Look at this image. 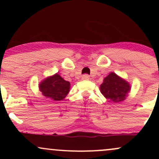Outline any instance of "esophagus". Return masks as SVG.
<instances>
[{"instance_id": "34e87169", "label": "esophagus", "mask_w": 159, "mask_h": 159, "mask_svg": "<svg viewBox=\"0 0 159 159\" xmlns=\"http://www.w3.org/2000/svg\"><path fill=\"white\" fill-rule=\"evenodd\" d=\"M82 79L83 80H84V81H87V80H89L90 79V76L88 75H87V74H85V75H82Z\"/></svg>"}]
</instances>
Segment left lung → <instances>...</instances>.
I'll return each instance as SVG.
<instances>
[{
  "mask_svg": "<svg viewBox=\"0 0 159 159\" xmlns=\"http://www.w3.org/2000/svg\"><path fill=\"white\" fill-rule=\"evenodd\" d=\"M102 94L110 102H119L123 101L130 90V86L126 81L111 72L104 79L100 86Z\"/></svg>",
  "mask_w": 159,
  "mask_h": 159,
  "instance_id": "1",
  "label": "left lung"
}]
</instances>
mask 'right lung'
<instances>
[{
  "label": "right lung",
  "mask_w": 159,
  "mask_h": 159,
  "mask_svg": "<svg viewBox=\"0 0 159 159\" xmlns=\"http://www.w3.org/2000/svg\"><path fill=\"white\" fill-rule=\"evenodd\" d=\"M70 83L58 74L47 78L39 84V90L44 96L54 101L63 100L70 90Z\"/></svg>",
  "instance_id": "1"
}]
</instances>
